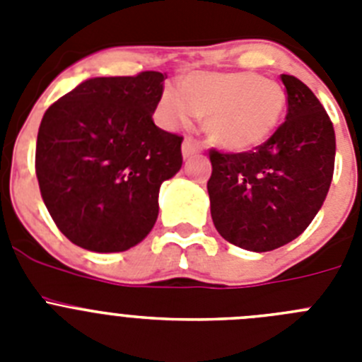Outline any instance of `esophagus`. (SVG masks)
Segmentation results:
<instances>
[{
  "label": "esophagus",
  "mask_w": 362,
  "mask_h": 362,
  "mask_svg": "<svg viewBox=\"0 0 362 362\" xmlns=\"http://www.w3.org/2000/svg\"><path fill=\"white\" fill-rule=\"evenodd\" d=\"M181 150H183V158L187 159V158H192L194 153L199 152V145H197V143L194 141L192 137H185L183 148H181Z\"/></svg>",
  "instance_id": "esophagus-1"
}]
</instances>
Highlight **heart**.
Returning <instances> with one entry per match:
<instances>
[{
	"label": "heart",
	"mask_w": 362,
	"mask_h": 362,
	"mask_svg": "<svg viewBox=\"0 0 362 362\" xmlns=\"http://www.w3.org/2000/svg\"><path fill=\"white\" fill-rule=\"evenodd\" d=\"M286 94L274 79L254 72H192L179 85H166L159 119L168 129L188 127L204 116L210 141L228 152H250L279 129Z\"/></svg>",
	"instance_id": "b5f03b06"
}]
</instances>
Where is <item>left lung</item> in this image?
I'll return each mask as SVG.
<instances>
[{
  "mask_svg": "<svg viewBox=\"0 0 362 362\" xmlns=\"http://www.w3.org/2000/svg\"><path fill=\"white\" fill-rule=\"evenodd\" d=\"M286 121L250 152L210 150V212L217 232L250 252L293 241L317 216L334 175L335 132L321 101L303 81L281 76Z\"/></svg>",
  "mask_w": 362,
  "mask_h": 362,
  "instance_id": "obj_1",
  "label": "left lung"
}]
</instances>
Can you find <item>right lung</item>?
I'll return each mask as SVG.
<instances>
[{
  "label": "right lung",
  "instance_id": "add662e5",
  "mask_svg": "<svg viewBox=\"0 0 362 362\" xmlns=\"http://www.w3.org/2000/svg\"><path fill=\"white\" fill-rule=\"evenodd\" d=\"M165 74L92 78L45 112L36 175L45 206L85 250L124 252L156 225L159 187L183 165V137L153 124Z\"/></svg>",
  "mask_w": 362,
  "mask_h": 362
}]
</instances>
